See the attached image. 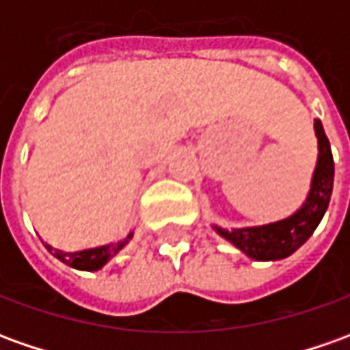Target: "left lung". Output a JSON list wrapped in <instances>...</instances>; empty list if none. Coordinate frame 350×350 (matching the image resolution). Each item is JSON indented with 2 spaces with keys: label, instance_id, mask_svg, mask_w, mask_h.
<instances>
[{
  "label": "left lung",
  "instance_id": "left-lung-1",
  "mask_svg": "<svg viewBox=\"0 0 350 350\" xmlns=\"http://www.w3.org/2000/svg\"><path fill=\"white\" fill-rule=\"evenodd\" d=\"M314 132L318 137V161L312 174L310 191L297 213L284 220L265 226L234 228V230L215 226L218 234L230 243H234L247 256L255 260H280L293 255L314 234L316 226L324 218L334 189V157L320 120H314Z\"/></svg>",
  "mask_w": 350,
  "mask_h": 350
}]
</instances>
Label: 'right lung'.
<instances>
[{"label": "right lung", "instance_id": "1", "mask_svg": "<svg viewBox=\"0 0 350 350\" xmlns=\"http://www.w3.org/2000/svg\"><path fill=\"white\" fill-rule=\"evenodd\" d=\"M132 235H126L122 241H116V243H107L101 245V247H94V249H84V251H75V253H66V251H61V249H53L51 245L45 243L47 247V251L51 253V255L59 258L61 262H65L66 266H70V268H76V270H88V272H95V270H99V268H103V266L113 258V256L124 247L130 239H132Z\"/></svg>", "mask_w": 350, "mask_h": 350}]
</instances>
